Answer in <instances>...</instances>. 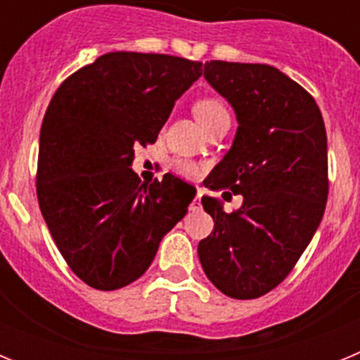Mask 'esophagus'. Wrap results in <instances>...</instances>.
<instances>
[{"label": "esophagus", "mask_w": 360, "mask_h": 360, "mask_svg": "<svg viewBox=\"0 0 360 360\" xmlns=\"http://www.w3.org/2000/svg\"><path fill=\"white\" fill-rule=\"evenodd\" d=\"M202 193H203V191L198 189V193H196L195 200H193V202H191V205H189L191 211H196V209L202 207V203H200V200H202Z\"/></svg>", "instance_id": "1"}]
</instances>
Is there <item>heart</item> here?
Here are the masks:
<instances>
[{
  "instance_id": "heart-1",
  "label": "heart",
  "mask_w": 360,
  "mask_h": 360,
  "mask_svg": "<svg viewBox=\"0 0 360 360\" xmlns=\"http://www.w3.org/2000/svg\"><path fill=\"white\" fill-rule=\"evenodd\" d=\"M224 113H227V110H225L224 104L219 103V101H216V98H203V101L196 103L195 106V115L200 124L212 119V117L216 115H224ZM173 169L184 178H196L202 173V167H200L196 162L191 160H174Z\"/></svg>"
}]
</instances>
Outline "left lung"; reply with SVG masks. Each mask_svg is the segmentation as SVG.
Masks as SVG:
<instances>
[{
    "label": "left lung",
    "mask_w": 360,
    "mask_h": 360,
    "mask_svg": "<svg viewBox=\"0 0 360 360\" xmlns=\"http://www.w3.org/2000/svg\"><path fill=\"white\" fill-rule=\"evenodd\" d=\"M203 68L238 120L231 149L205 187H229L243 203L225 212L218 198L203 196L214 229L198 243V257L219 292L256 299L290 274L323 219L326 129L314 97L274 66L211 61Z\"/></svg>",
    "instance_id": "obj_1"
}]
</instances>
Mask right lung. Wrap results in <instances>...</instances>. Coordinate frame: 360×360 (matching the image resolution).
I'll return each instance as SVG.
<instances>
[{"label": "right lung", "mask_w": 360, "mask_h": 360, "mask_svg": "<svg viewBox=\"0 0 360 360\" xmlns=\"http://www.w3.org/2000/svg\"><path fill=\"white\" fill-rule=\"evenodd\" d=\"M202 63L110 52L72 73L44 113L37 160L43 218L73 274L97 290L141 278L195 191L173 174L142 184L136 146L153 144Z\"/></svg>", "instance_id": "1"}]
</instances>
